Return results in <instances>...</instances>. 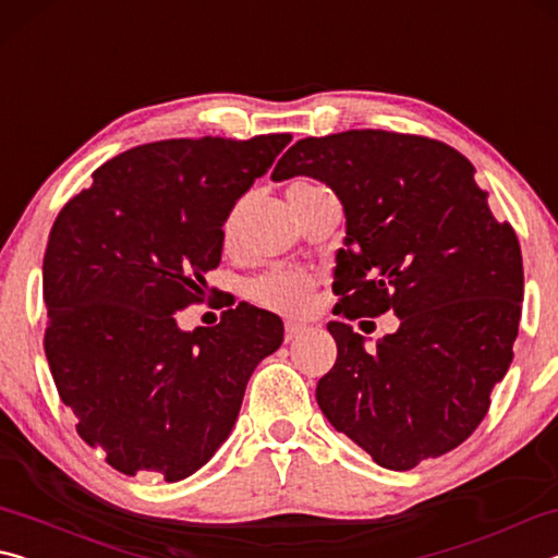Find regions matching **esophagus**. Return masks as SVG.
Wrapping results in <instances>:
<instances>
[{"label":"esophagus","instance_id":"esophagus-1","mask_svg":"<svg viewBox=\"0 0 558 558\" xmlns=\"http://www.w3.org/2000/svg\"><path fill=\"white\" fill-rule=\"evenodd\" d=\"M302 332H305V325L286 323V342H292V339H298Z\"/></svg>","mask_w":558,"mask_h":558}]
</instances>
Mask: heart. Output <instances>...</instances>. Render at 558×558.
<instances>
[{
    "label": "heart",
    "mask_w": 558,
    "mask_h": 558,
    "mask_svg": "<svg viewBox=\"0 0 558 558\" xmlns=\"http://www.w3.org/2000/svg\"><path fill=\"white\" fill-rule=\"evenodd\" d=\"M319 189L315 184L298 182L288 189V194H300V192H313ZM239 221H241V204H235L233 209L226 214L223 226H221V239L226 245H233L235 233H239ZM315 280L310 272L298 270V268H276L266 272L251 282V298L258 302V305L276 310V313L286 315H298L307 307L310 298H313Z\"/></svg>",
    "instance_id": "b5f03b06"
}]
</instances>
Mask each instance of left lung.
Returning <instances> with one entry per match:
<instances>
[{
    "mask_svg": "<svg viewBox=\"0 0 558 558\" xmlns=\"http://www.w3.org/2000/svg\"><path fill=\"white\" fill-rule=\"evenodd\" d=\"M272 182L313 177L342 202L335 292L347 319L391 313L376 347L329 323L337 362L317 403L386 470H411L472 436L512 364L524 298L522 251L458 149L384 130L305 137Z\"/></svg>",
    "mask_w": 558,
    "mask_h": 558,
    "instance_id": "8db88e82",
    "label": "left lung"
}]
</instances>
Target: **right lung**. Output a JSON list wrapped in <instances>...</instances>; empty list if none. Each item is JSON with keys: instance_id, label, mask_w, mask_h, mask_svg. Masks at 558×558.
I'll use <instances>...</instances> for the list:
<instances>
[{"instance_id": "add662e5", "label": "right lung", "mask_w": 558, "mask_h": 558, "mask_svg": "<svg viewBox=\"0 0 558 558\" xmlns=\"http://www.w3.org/2000/svg\"><path fill=\"white\" fill-rule=\"evenodd\" d=\"M290 135L184 137L132 147L63 206L44 256V349L75 430L122 475L179 483L214 458L245 384L282 344L278 315L226 310L184 332L221 226Z\"/></svg>"}]
</instances>
